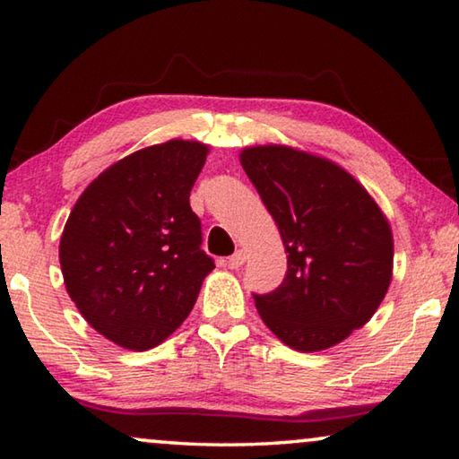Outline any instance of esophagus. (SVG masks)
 Returning a JSON list of instances; mask_svg holds the SVG:
<instances>
[{
    "label": "esophagus",
    "instance_id": "34e87169",
    "mask_svg": "<svg viewBox=\"0 0 459 459\" xmlns=\"http://www.w3.org/2000/svg\"><path fill=\"white\" fill-rule=\"evenodd\" d=\"M245 261H247L245 251H237L235 255H232V257H229V267L230 269H240L245 265Z\"/></svg>",
    "mask_w": 459,
    "mask_h": 459
}]
</instances>
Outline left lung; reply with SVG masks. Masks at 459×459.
<instances>
[{"instance_id": "obj_1", "label": "left lung", "mask_w": 459, "mask_h": 459, "mask_svg": "<svg viewBox=\"0 0 459 459\" xmlns=\"http://www.w3.org/2000/svg\"><path fill=\"white\" fill-rule=\"evenodd\" d=\"M240 164L287 253L281 285L253 293L261 320L293 351L340 344L370 320L391 285V224L370 194L325 158L257 145L240 152Z\"/></svg>"}]
</instances>
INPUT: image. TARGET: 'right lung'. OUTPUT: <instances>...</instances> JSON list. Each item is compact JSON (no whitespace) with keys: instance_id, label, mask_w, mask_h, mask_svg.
<instances>
[{"instance_id":"obj_1","label":"right lung","mask_w":459,"mask_h":459,"mask_svg":"<svg viewBox=\"0 0 459 459\" xmlns=\"http://www.w3.org/2000/svg\"><path fill=\"white\" fill-rule=\"evenodd\" d=\"M208 147L169 139L95 178L60 238L66 291L84 320L127 351H150L192 312L214 261L190 190Z\"/></svg>"}]
</instances>
